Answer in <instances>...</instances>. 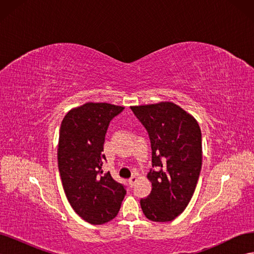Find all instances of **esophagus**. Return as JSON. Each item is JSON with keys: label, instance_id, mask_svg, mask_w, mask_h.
Instances as JSON below:
<instances>
[{"label": "esophagus", "instance_id": "1", "mask_svg": "<svg viewBox=\"0 0 254 254\" xmlns=\"http://www.w3.org/2000/svg\"><path fill=\"white\" fill-rule=\"evenodd\" d=\"M137 181V178L135 176H132L131 178H130L129 180H128V182H129V184H130V187H133V184L135 183Z\"/></svg>", "mask_w": 254, "mask_h": 254}]
</instances>
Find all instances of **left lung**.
Segmentation results:
<instances>
[{
  "instance_id": "1",
  "label": "left lung",
  "mask_w": 254,
  "mask_h": 254,
  "mask_svg": "<svg viewBox=\"0 0 254 254\" xmlns=\"http://www.w3.org/2000/svg\"><path fill=\"white\" fill-rule=\"evenodd\" d=\"M147 130L151 143L152 171L147 175L152 190L141 199L149 220H174L193 196L202 163L201 130L193 115L172 102L132 106Z\"/></svg>"
}]
</instances>
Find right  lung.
<instances>
[{"label": "right lung", "instance_id": "add662e5", "mask_svg": "<svg viewBox=\"0 0 254 254\" xmlns=\"http://www.w3.org/2000/svg\"><path fill=\"white\" fill-rule=\"evenodd\" d=\"M123 109L86 103L68 111L60 126L57 157L64 193L73 210L92 225L112 220L126 195L124 186L103 171L107 129Z\"/></svg>", "mask_w": 254, "mask_h": 254}]
</instances>
